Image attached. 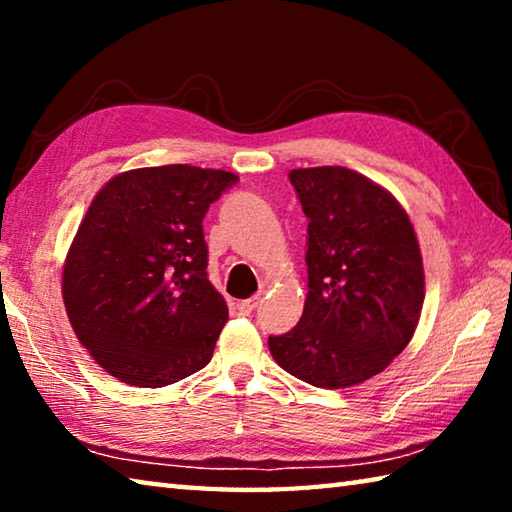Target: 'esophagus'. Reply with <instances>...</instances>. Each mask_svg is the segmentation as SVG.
Here are the masks:
<instances>
[{"mask_svg": "<svg viewBox=\"0 0 512 512\" xmlns=\"http://www.w3.org/2000/svg\"><path fill=\"white\" fill-rule=\"evenodd\" d=\"M257 305H259V298H257V296L248 298V300H241V302H239V314H241V316H250V314H253V311L257 309Z\"/></svg>", "mask_w": 512, "mask_h": 512, "instance_id": "obj_1", "label": "esophagus"}]
</instances>
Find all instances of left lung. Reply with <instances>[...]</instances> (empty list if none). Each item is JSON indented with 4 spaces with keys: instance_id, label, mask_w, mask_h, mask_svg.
<instances>
[{
    "instance_id": "obj_1",
    "label": "left lung",
    "mask_w": 512,
    "mask_h": 512,
    "mask_svg": "<svg viewBox=\"0 0 512 512\" xmlns=\"http://www.w3.org/2000/svg\"><path fill=\"white\" fill-rule=\"evenodd\" d=\"M307 225V300L298 325L268 336L277 366L318 388L384 370L418 327L424 268L404 207L345 167L293 169Z\"/></svg>"
}]
</instances>
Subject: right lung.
<instances>
[{
    "mask_svg": "<svg viewBox=\"0 0 512 512\" xmlns=\"http://www.w3.org/2000/svg\"><path fill=\"white\" fill-rule=\"evenodd\" d=\"M239 183L230 171L164 164L119 173L94 196L63 268L76 339L131 386L205 368L228 320L207 280L203 219Z\"/></svg>",
    "mask_w": 512,
    "mask_h": 512,
    "instance_id": "right-lung-1",
    "label": "right lung"
}]
</instances>
